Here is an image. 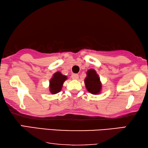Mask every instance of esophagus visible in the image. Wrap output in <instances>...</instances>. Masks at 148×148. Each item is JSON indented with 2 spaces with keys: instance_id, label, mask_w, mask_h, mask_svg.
Listing matches in <instances>:
<instances>
[{
  "instance_id": "34e87169",
  "label": "esophagus",
  "mask_w": 148,
  "mask_h": 148,
  "mask_svg": "<svg viewBox=\"0 0 148 148\" xmlns=\"http://www.w3.org/2000/svg\"><path fill=\"white\" fill-rule=\"evenodd\" d=\"M71 78L73 79H77L79 78V75L76 74V73H73L71 75Z\"/></svg>"
}]
</instances>
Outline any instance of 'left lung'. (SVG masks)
I'll return each mask as SVG.
<instances>
[{
    "instance_id": "obj_1",
    "label": "left lung",
    "mask_w": 148,
    "mask_h": 148,
    "mask_svg": "<svg viewBox=\"0 0 148 148\" xmlns=\"http://www.w3.org/2000/svg\"><path fill=\"white\" fill-rule=\"evenodd\" d=\"M85 85L89 92L92 94H100L102 90V85L98 74L94 69H90L87 71V77L85 79Z\"/></svg>"
}]
</instances>
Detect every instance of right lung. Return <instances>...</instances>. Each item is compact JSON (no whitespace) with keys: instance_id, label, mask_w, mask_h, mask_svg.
Returning a JSON list of instances; mask_svg holds the SVG:
<instances>
[{"instance_id":"right-lung-1","label":"right lung","mask_w":148,"mask_h":148,"mask_svg":"<svg viewBox=\"0 0 148 148\" xmlns=\"http://www.w3.org/2000/svg\"><path fill=\"white\" fill-rule=\"evenodd\" d=\"M66 79H67V77L61 74V73H55L50 81V92L52 94H57L61 90L63 83Z\"/></svg>"}]
</instances>
